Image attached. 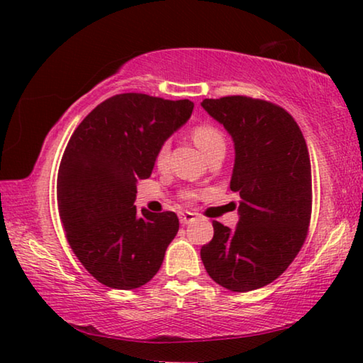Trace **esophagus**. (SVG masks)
<instances>
[{
	"instance_id": "obj_1",
	"label": "esophagus",
	"mask_w": 363,
	"mask_h": 363,
	"mask_svg": "<svg viewBox=\"0 0 363 363\" xmlns=\"http://www.w3.org/2000/svg\"><path fill=\"white\" fill-rule=\"evenodd\" d=\"M179 219H181V224L186 225V224H190V223H194V220H196V214L195 213H190V211L181 213L179 214Z\"/></svg>"
}]
</instances>
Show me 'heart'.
Segmentation results:
<instances>
[{"label": "heart", "mask_w": 363, "mask_h": 363, "mask_svg": "<svg viewBox=\"0 0 363 363\" xmlns=\"http://www.w3.org/2000/svg\"><path fill=\"white\" fill-rule=\"evenodd\" d=\"M192 139L195 145L199 147L205 155L213 152L216 147L224 145L223 134H220V131L216 126L210 125V123H200V125L194 126ZM167 160H168V144L164 143L160 145V149L157 150L155 164L158 168H164L167 167ZM184 195H186V199H196V196H199V194L194 192V190H189V192H186Z\"/></svg>", "instance_id": "b5f03b06"}]
</instances>
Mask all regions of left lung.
Listing matches in <instances>:
<instances>
[{
  "mask_svg": "<svg viewBox=\"0 0 363 363\" xmlns=\"http://www.w3.org/2000/svg\"><path fill=\"white\" fill-rule=\"evenodd\" d=\"M233 139L232 192L240 194L235 229L213 220L200 256L210 277L230 291L262 288L299 253L312 213L311 158L298 123L285 108L248 96L203 99Z\"/></svg>",
  "mask_w": 363,
  "mask_h": 363,
  "instance_id": "left-lung-1",
  "label": "left lung"
}]
</instances>
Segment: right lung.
<instances>
[{"label":"right lung","mask_w":363,"mask_h":363,"mask_svg":"<svg viewBox=\"0 0 363 363\" xmlns=\"http://www.w3.org/2000/svg\"><path fill=\"white\" fill-rule=\"evenodd\" d=\"M192 110L189 99L116 94L73 131L57 174L59 216L72 251L102 285L134 290L162 267L179 219L138 211L136 184L152 174L160 145Z\"/></svg>","instance_id":"right-lung-1"}]
</instances>
